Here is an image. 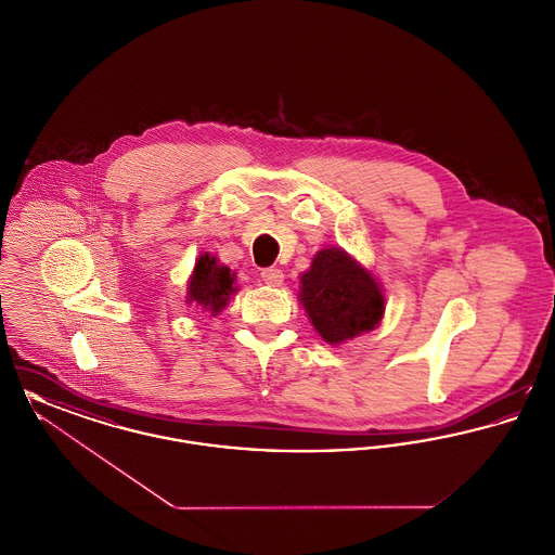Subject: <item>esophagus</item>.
I'll use <instances>...</instances> for the list:
<instances>
[{
  "instance_id": "1",
  "label": "esophagus",
  "mask_w": 555,
  "mask_h": 555,
  "mask_svg": "<svg viewBox=\"0 0 555 555\" xmlns=\"http://www.w3.org/2000/svg\"><path fill=\"white\" fill-rule=\"evenodd\" d=\"M262 281L270 287H281L283 281H285V274L279 268H264L262 270Z\"/></svg>"
}]
</instances>
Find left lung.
I'll list each match as a JSON object with an SVG mask.
<instances>
[{
  "label": "left lung",
  "mask_w": 555,
  "mask_h": 555,
  "mask_svg": "<svg viewBox=\"0 0 555 555\" xmlns=\"http://www.w3.org/2000/svg\"><path fill=\"white\" fill-rule=\"evenodd\" d=\"M314 331L328 345L374 331L385 317V293L369 268L341 247H324L299 276L297 293Z\"/></svg>",
  "instance_id": "8db88e82"
}]
</instances>
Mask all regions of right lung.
Segmentation results:
<instances>
[{
    "label": "right lung",
    "instance_id": "add662e5",
    "mask_svg": "<svg viewBox=\"0 0 555 555\" xmlns=\"http://www.w3.org/2000/svg\"><path fill=\"white\" fill-rule=\"evenodd\" d=\"M237 276L229 266L220 264L216 256L204 251L186 283V304L216 318L237 293Z\"/></svg>",
    "mask_w": 555,
    "mask_h": 555
}]
</instances>
